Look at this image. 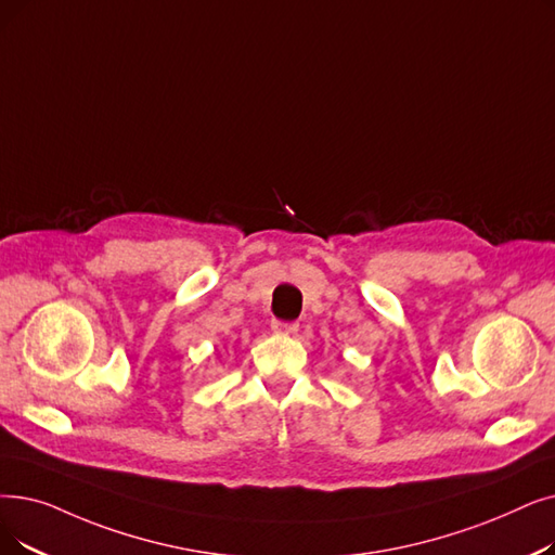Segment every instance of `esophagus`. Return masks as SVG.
I'll return each instance as SVG.
<instances>
[{
    "mask_svg": "<svg viewBox=\"0 0 555 555\" xmlns=\"http://www.w3.org/2000/svg\"><path fill=\"white\" fill-rule=\"evenodd\" d=\"M297 328H299L297 322H281V320L272 322V331L281 333V335H293V333H297Z\"/></svg>",
    "mask_w": 555,
    "mask_h": 555,
    "instance_id": "34e87169",
    "label": "esophagus"
}]
</instances>
